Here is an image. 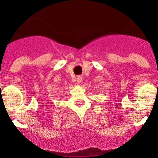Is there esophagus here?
Segmentation results:
<instances>
[{
	"label": "esophagus",
	"mask_w": 158,
	"mask_h": 158,
	"mask_svg": "<svg viewBox=\"0 0 158 158\" xmlns=\"http://www.w3.org/2000/svg\"><path fill=\"white\" fill-rule=\"evenodd\" d=\"M76 81H77V82L80 83V82L82 81V76H77V78H76Z\"/></svg>",
	"instance_id": "obj_1"
}]
</instances>
